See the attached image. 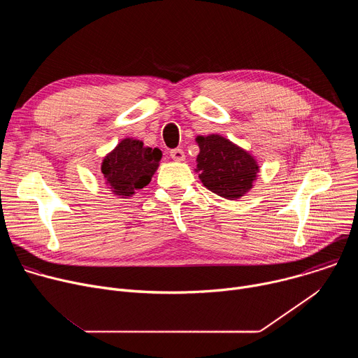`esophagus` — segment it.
Returning a JSON list of instances; mask_svg holds the SVG:
<instances>
[{"label": "esophagus", "mask_w": 358, "mask_h": 358, "mask_svg": "<svg viewBox=\"0 0 358 358\" xmlns=\"http://www.w3.org/2000/svg\"><path fill=\"white\" fill-rule=\"evenodd\" d=\"M170 157L174 160V162H184L185 159V155L184 151L181 148H174L170 151Z\"/></svg>", "instance_id": "obj_1"}]
</instances>
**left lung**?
<instances>
[{"mask_svg": "<svg viewBox=\"0 0 358 358\" xmlns=\"http://www.w3.org/2000/svg\"><path fill=\"white\" fill-rule=\"evenodd\" d=\"M198 177L203 187L227 199H239L252 189L259 173L255 157L220 134L196 136Z\"/></svg>", "mask_w": 358, "mask_h": 358, "instance_id": "left-lung-1", "label": "left lung"}]
</instances>
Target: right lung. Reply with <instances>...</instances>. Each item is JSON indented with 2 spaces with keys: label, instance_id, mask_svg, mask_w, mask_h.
<instances>
[{
  "label": "right lung",
  "instance_id": "obj_1",
  "mask_svg": "<svg viewBox=\"0 0 358 358\" xmlns=\"http://www.w3.org/2000/svg\"><path fill=\"white\" fill-rule=\"evenodd\" d=\"M162 151L144 147L137 138H123L101 162V174L110 191L127 198L144 188L160 166Z\"/></svg>",
  "mask_w": 358,
  "mask_h": 358
}]
</instances>
